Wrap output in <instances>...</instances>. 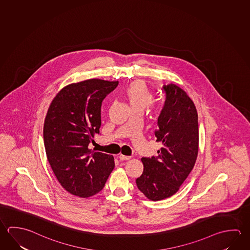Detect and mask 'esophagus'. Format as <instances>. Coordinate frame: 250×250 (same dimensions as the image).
Here are the masks:
<instances>
[{"instance_id":"34e87169","label":"esophagus","mask_w":250,"mask_h":250,"mask_svg":"<svg viewBox=\"0 0 250 250\" xmlns=\"http://www.w3.org/2000/svg\"><path fill=\"white\" fill-rule=\"evenodd\" d=\"M119 159L121 160V161H125V160H130L131 159V156H125V155H123V154H120L119 156Z\"/></svg>"}]
</instances>
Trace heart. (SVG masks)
<instances>
[{"label":"heart","mask_w":250,"mask_h":250,"mask_svg":"<svg viewBox=\"0 0 250 250\" xmlns=\"http://www.w3.org/2000/svg\"><path fill=\"white\" fill-rule=\"evenodd\" d=\"M131 110H144L148 107L153 99V94L143 81H135L127 86L124 91Z\"/></svg>","instance_id":"heart-1"}]
</instances>
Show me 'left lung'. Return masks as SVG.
Listing matches in <instances>:
<instances>
[{"mask_svg": "<svg viewBox=\"0 0 250 250\" xmlns=\"http://www.w3.org/2000/svg\"><path fill=\"white\" fill-rule=\"evenodd\" d=\"M166 101L158 118L156 141L162 145L156 157L142 158L138 188L152 201L170 197L191 172L198 153V122L196 106L182 88L164 85Z\"/></svg>", "mask_w": 250, "mask_h": 250, "instance_id": "8db88e82", "label": "left lung"}]
</instances>
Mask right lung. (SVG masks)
<instances>
[{"mask_svg":"<svg viewBox=\"0 0 250 250\" xmlns=\"http://www.w3.org/2000/svg\"><path fill=\"white\" fill-rule=\"evenodd\" d=\"M118 81L89 79L62 88L49 106L44 143L59 183L77 197H92L104 187L114 157L88 148L101 126L102 102Z\"/></svg>","mask_w":250,"mask_h":250,"instance_id":"1","label":"right lung"}]
</instances>
